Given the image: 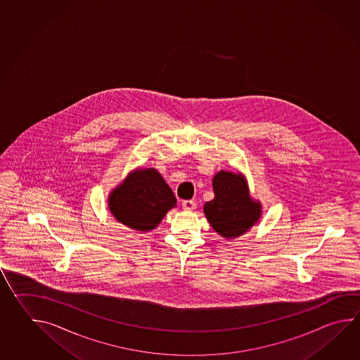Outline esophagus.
Segmentation results:
<instances>
[{
    "mask_svg": "<svg viewBox=\"0 0 360 360\" xmlns=\"http://www.w3.org/2000/svg\"><path fill=\"white\" fill-rule=\"evenodd\" d=\"M182 207H184V210L191 212L193 209H196V202L192 201V200H184V202H182Z\"/></svg>",
    "mask_w": 360,
    "mask_h": 360,
    "instance_id": "34e87169",
    "label": "esophagus"
}]
</instances>
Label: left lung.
Instances as JSON below:
<instances>
[{"label":"left lung","mask_w":360,"mask_h":360,"mask_svg":"<svg viewBox=\"0 0 360 360\" xmlns=\"http://www.w3.org/2000/svg\"><path fill=\"white\" fill-rule=\"evenodd\" d=\"M214 198L204 205L209 224L226 240L245 235L257 224L263 207L250 195L249 184L243 173L219 170L213 176Z\"/></svg>","instance_id":"left-lung-1"}]
</instances>
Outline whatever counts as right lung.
<instances>
[{
  "label": "right lung",
  "instance_id": "1",
  "mask_svg": "<svg viewBox=\"0 0 360 360\" xmlns=\"http://www.w3.org/2000/svg\"><path fill=\"white\" fill-rule=\"evenodd\" d=\"M108 205L119 223L137 232H148L176 207V198L156 169L137 168L111 190Z\"/></svg>",
  "mask_w": 360,
  "mask_h": 360
}]
</instances>
